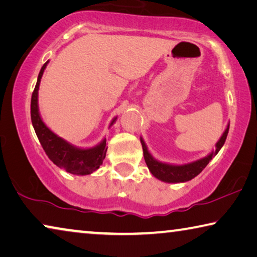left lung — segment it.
<instances>
[{"instance_id": "obj_1", "label": "left lung", "mask_w": 257, "mask_h": 257, "mask_svg": "<svg viewBox=\"0 0 257 257\" xmlns=\"http://www.w3.org/2000/svg\"><path fill=\"white\" fill-rule=\"evenodd\" d=\"M230 123H227L225 130H224L223 135L219 138L218 142L215 144V150L211 151L209 154H207L206 157L201 159H198L195 161H191L189 164H183V165H175V164H167V162H162L157 160L148 149L143 137L141 136V143L142 148H143L144 159L148 166L149 170L154 177L158 178L165 183H184L189 182L198 176L205 167L209 164V161L213 159L216 154L219 152V150L222 149V146L225 143L227 133H229Z\"/></svg>"}]
</instances>
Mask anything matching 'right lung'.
<instances>
[{
    "mask_svg": "<svg viewBox=\"0 0 257 257\" xmlns=\"http://www.w3.org/2000/svg\"><path fill=\"white\" fill-rule=\"evenodd\" d=\"M48 62L43 65L39 73L38 82L32 95L31 100V117L32 124L38 136L39 141L48 158L59 168L65 169L67 173L73 175H90L99 168L106 156V138L101 140L100 143L93 148H79L71 144L64 138L59 137L44 123L39 111V88L42 79L43 72L46 70ZM117 116L113 117L109 127H112Z\"/></svg>",
    "mask_w": 257,
    "mask_h": 257,
    "instance_id": "1",
    "label": "right lung"
}]
</instances>
